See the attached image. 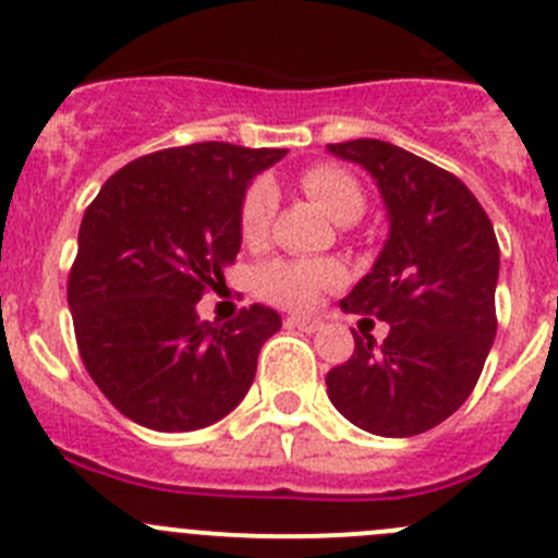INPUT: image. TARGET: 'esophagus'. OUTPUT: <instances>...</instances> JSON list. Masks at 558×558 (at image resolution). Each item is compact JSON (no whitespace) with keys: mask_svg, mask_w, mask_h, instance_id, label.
<instances>
[{"mask_svg":"<svg viewBox=\"0 0 558 558\" xmlns=\"http://www.w3.org/2000/svg\"><path fill=\"white\" fill-rule=\"evenodd\" d=\"M286 328H298L305 330V333H314V330H319V323L311 319V316H286Z\"/></svg>","mask_w":558,"mask_h":558,"instance_id":"34e87169","label":"esophagus"}]
</instances>
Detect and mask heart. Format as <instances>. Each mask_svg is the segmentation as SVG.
I'll return each instance as SVG.
<instances>
[{
    "label": "heart",
    "mask_w": 558,
    "mask_h": 558,
    "mask_svg": "<svg viewBox=\"0 0 558 558\" xmlns=\"http://www.w3.org/2000/svg\"><path fill=\"white\" fill-rule=\"evenodd\" d=\"M303 192L336 222L348 225L364 214V189L350 172L339 167H311L300 174ZM278 194L269 180H255L242 199L239 230L247 244H260L272 222ZM344 278L336 260L325 258H278L258 272L260 294L286 308H311L325 291Z\"/></svg>",
    "instance_id": "obj_1"
}]
</instances>
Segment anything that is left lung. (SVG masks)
I'll return each instance as SVG.
<instances>
[{"mask_svg":"<svg viewBox=\"0 0 558 558\" xmlns=\"http://www.w3.org/2000/svg\"><path fill=\"white\" fill-rule=\"evenodd\" d=\"M328 153L373 174L389 214L373 272L341 300L350 314L389 323V336L375 344L353 333V355L325 378L328 398L369 434H423L481 378L498 330V239L473 192L430 160L378 138L328 144Z\"/></svg>","mask_w":558,"mask_h":558,"instance_id":"left-lung-1","label":"left lung"}]
</instances>
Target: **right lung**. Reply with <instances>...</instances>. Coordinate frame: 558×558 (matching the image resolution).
Returning <instances> with one entry per match:
<instances>
[{"label":"right lung","mask_w":558,"mask_h":558,"mask_svg":"<svg viewBox=\"0 0 558 558\" xmlns=\"http://www.w3.org/2000/svg\"><path fill=\"white\" fill-rule=\"evenodd\" d=\"M286 149L225 142L160 149L110 174L85 208L69 308L80 359L105 398L153 430H197L242 403L278 311L225 325L197 303L242 247L250 180Z\"/></svg>","instance_id":"add662e5"}]
</instances>
